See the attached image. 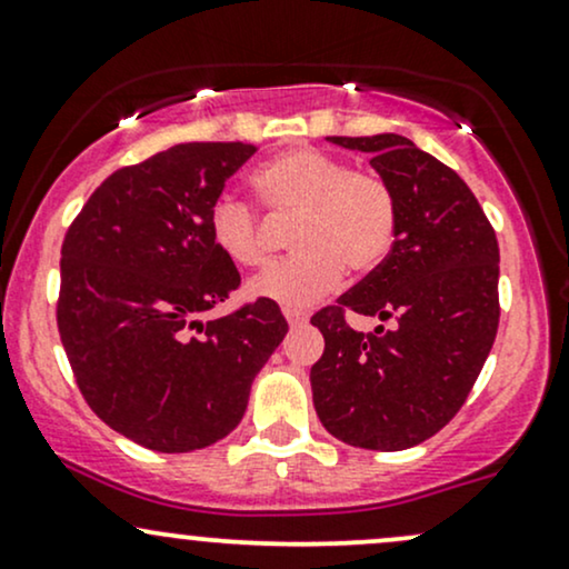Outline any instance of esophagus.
Here are the masks:
<instances>
[{"label":"esophagus","mask_w":569,"mask_h":569,"mask_svg":"<svg viewBox=\"0 0 569 569\" xmlns=\"http://www.w3.org/2000/svg\"><path fill=\"white\" fill-rule=\"evenodd\" d=\"M283 315H286V320H289V326L291 328H299V326H305L307 320V312H299V310H283Z\"/></svg>","instance_id":"34e87169"}]
</instances>
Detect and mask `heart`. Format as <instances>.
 Masks as SVG:
<instances>
[{"label": "heart", "mask_w": 569, "mask_h": 569, "mask_svg": "<svg viewBox=\"0 0 569 569\" xmlns=\"http://www.w3.org/2000/svg\"><path fill=\"white\" fill-rule=\"evenodd\" d=\"M267 211L297 217L289 262L249 283L257 299L286 310H305L339 286L345 270L366 278L385 264L397 241L400 209L392 188L371 172L315 148H289L251 174ZM211 241L232 264L262 267L267 246L257 209L232 196L217 198L209 211Z\"/></svg>", "instance_id": "obj_1"}]
</instances>
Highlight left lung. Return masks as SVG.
<instances>
[{
    "instance_id": "obj_1",
    "label": "left lung",
    "mask_w": 569,
    "mask_h": 569,
    "mask_svg": "<svg viewBox=\"0 0 569 569\" xmlns=\"http://www.w3.org/2000/svg\"><path fill=\"white\" fill-rule=\"evenodd\" d=\"M371 156L397 198V241L379 270L312 315L326 350L310 371L318 419L368 450L413 448L458 413L498 331V241L469 184L402 134L328 137ZM347 311L389 319L355 332Z\"/></svg>"
}]
</instances>
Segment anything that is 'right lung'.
Returning a JSON list of instances; mask_svg holds the SVG:
<instances>
[{
  "instance_id": "1",
  "label": "right lung",
  "mask_w": 569,
  "mask_h": 569,
  "mask_svg": "<svg viewBox=\"0 0 569 569\" xmlns=\"http://www.w3.org/2000/svg\"><path fill=\"white\" fill-rule=\"evenodd\" d=\"M254 150H161L108 177L66 232L60 341L89 408L142 448L190 453L228 437L289 331L267 299L201 320L241 283L209 211Z\"/></svg>"
}]
</instances>
